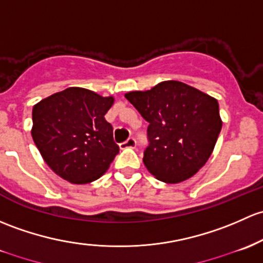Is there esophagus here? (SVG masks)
I'll use <instances>...</instances> for the list:
<instances>
[{
    "label": "esophagus",
    "instance_id": "obj_1",
    "mask_svg": "<svg viewBox=\"0 0 263 263\" xmlns=\"http://www.w3.org/2000/svg\"><path fill=\"white\" fill-rule=\"evenodd\" d=\"M120 147L121 150H124V148H135L136 147V140H135L134 137H129L128 140L121 143Z\"/></svg>",
    "mask_w": 263,
    "mask_h": 263
}]
</instances>
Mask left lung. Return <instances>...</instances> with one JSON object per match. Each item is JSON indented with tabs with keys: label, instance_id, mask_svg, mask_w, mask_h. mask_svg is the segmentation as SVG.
I'll return each mask as SVG.
<instances>
[{
	"label": "left lung",
	"instance_id": "obj_1",
	"mask_svg": "<svg viewBox=\"0 0 263 263\" xmlns=\"http://www.w3.org/2000/svg\"><path fill=\"white\" fill-rule=\"evenodd\" d=\"M124 97L148 122L143 164L155 178L176 184L205 165L222 129L217 99L178 81Z\"/></svg>",
	"mask_w": 263,
	"mask_h": 263
}]
</instances>
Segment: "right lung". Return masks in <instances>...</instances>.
Returning <instances> with one entry per match:
<instances>
[{"instance_id":"add662e5","label":"right lung","mask_w":263,"mask_h":263,"mask_svg":"<svg viewBox=\"0 0 263 263\" xmlns=\"http://www.w3.org/2000/svg\"><path fill=\"white\" fill-rule=\"evenodd\" d=\"M113 102V97L70 87L35 104L32 140L57 175L73 184H88L106 173L120 153L104 118Z\"/></svg>"}]
</instances>
